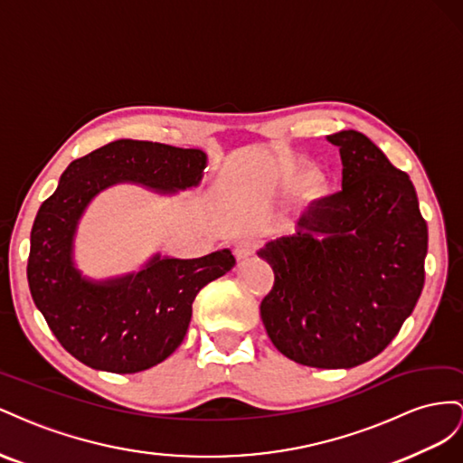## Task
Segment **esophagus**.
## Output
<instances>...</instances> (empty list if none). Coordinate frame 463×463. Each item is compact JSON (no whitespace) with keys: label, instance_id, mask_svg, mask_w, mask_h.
I'll use <instances>...</instances> for the list:
<instances>
[{"label":"esophagus","instance_id":"1","mask_svg":"<svg viewBox=\"0 0 463 463\" xmlns=\"http://www.w3.org/2000/svg\"><path fill=\"white\" fill-rule=\"evenodd\" d=\"M256 250H258V246H256L254 241L242 239V241H239V242L234 244V256H236V260H239V261H246V260H250V258L256 254Z\"/></svg>","mask_w":463,"mask_h":463}]
</instances>
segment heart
Listing matches in <instances>:
<instances>
[{
  "mask_svg": "<svg viewBox=\"0 0 463 463\" xmlns=\"http://www.w3.org/2000/svg\"><path fill=\"white\" fill-rule=\"evenodd\" d=\"M324 194V184H316V186H312L310 190H308V195L310 197H318V195H322Z\"/></svg>",
  "mask_w": 463,
  "mask_h": 463,
  "instance_id": "heart-1",
  "label": "heart"
}]
</instances>
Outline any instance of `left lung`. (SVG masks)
<instances>
[{
    "instance_id": "left-lung-1",
    "label": "left lung",
    "mask_w": 463,
    "mask_h": 463,
    "mask_svg": "<svg viewBox=\"0 0 463 463\" xmlns=\"http://www.w3.org/2000/svg\"><path fill=\"white\" fill-rule=\"evenodd\" d=\"M327 141L339 147L343 190L260 250L275 273L260 314L287 359L353 368L384 351L413 312L429 232L411 180L371 139L343 129Z\"/></svg>"
}]
</instances>
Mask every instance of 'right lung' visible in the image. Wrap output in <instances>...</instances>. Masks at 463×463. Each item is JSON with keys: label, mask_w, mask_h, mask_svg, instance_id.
<instances>
[{"label": "right lung", "mask_w": 463, "mask_h": 463, "mask_svg": "<svg viewBox=\"0 0 463 463\" xmlns=\"http://www.w3.org/2000/svg\"><path fill=\"white\" fill-rule=\"evenodd\" d=\"M205 166L202 149L118 139L73 161L38 209L26 266L31 295L77 361L116 374L163 363L188 332L195 295L234 268L229 248L195 260L155 254L137 273L107 281L87 279L73 263L79 219L97 194L122 182L176 194L195 188Z\"/></svg>", "instance_id": "add662e5"}]
</instances>
